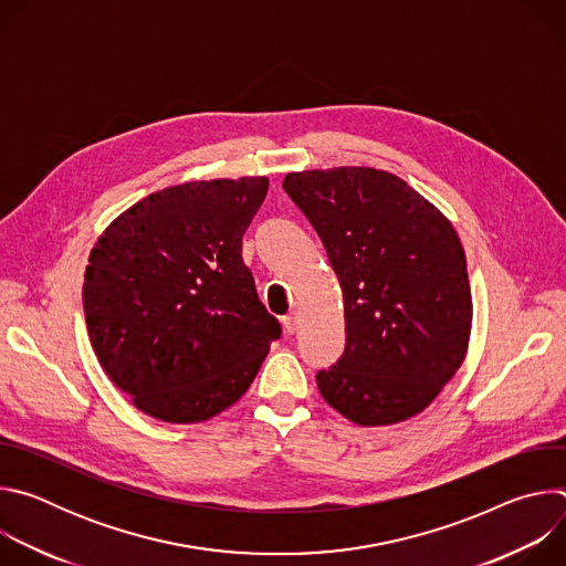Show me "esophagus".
I'll use <instances>...</instances> for the list:
<instances>
[{
    "label": "esophagus",
    "instance_id": "1",
    "mask_svg": "<svg viewBox=\"0 0 566 566\" xmlns=\"http://www.w3.org/2000/svg\"><path fill=\"white\" fill-rule=\"evenodd\" d=\"M282 325H284V332L286 334H295L297 332V313L291 311L289 315L282 317Z\"/></svg>",
    "mask_w": 566,
    "mask_h": 566
}]
</instances>
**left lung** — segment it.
<instances>
[{"label":"left lung","mask_w":566,"mask_h":566,"mask_svg":"<svg viewBox=\"0 0 566 566\" xmlns=\"http://www.w3.org/2000/svg\"><path fill=\"white\" fill-rule=\"evenodd\" d=\"M343 289L345 352L317 371L329 406L363 428L421 415L465 360L472 295L450 219L391 172L343 166L284 177Z\"/></svg>","instance_id":"8db88e82"}]
</instances>
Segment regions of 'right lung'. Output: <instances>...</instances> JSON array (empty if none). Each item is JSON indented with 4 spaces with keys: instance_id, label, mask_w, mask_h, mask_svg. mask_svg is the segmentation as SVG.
<instances>
[{
    "instance_id": "obj_1",
    "label": "right lung",
    "mask_w": 566,
    "mask_h": 566,
    "mask_svg": "<svg viewBox=\"0 0 566 566\" xmlns=\"http://www.w3.org/2000/svg\"><path fill=\"white\" fill-rule=\"evenodd\" d=\"M266 192V177L170 186L120 212L94 244L83 286L90 340L147 417L188 426L221 415L280 338L241 260Z\"/></svg>"
}]
</instances>
